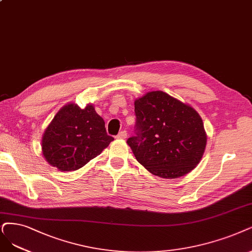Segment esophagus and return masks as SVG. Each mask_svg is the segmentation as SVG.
<instances>
[{"label":"esophagus","instance_id":"1","mask_svg":"<svg viewBox=\"0 0 252 252\" xmlns=\"http://www.w3.org/2000/svg\"><path fill=\"white\" fill-rule=\"evenodd\" d=\"M126 136H127L126 131H121V132H119V134L116 136V138H117V139H126Z\"/></svg>","mask_w":252,"mask_h":252}]
</instances>
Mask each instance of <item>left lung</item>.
<instances>
[{
	"instance_id": "1",
	"label": "left lung",
	"mask_w": 252,
	"mask_h": 252,
	"mask_svg": "<svg viewBox=\"0 0 252 252\" xmlns=\"http://www.w3.org/2000/svg\"><path fill=\"white\" fill-rule=\"evenodd\" d=\"M136 135L126 143L151 173L176 179L200 162L207 145L202 119L195 109L163 91L135 100Z\"/></svg>"
}]
</instances>
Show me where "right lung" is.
<instances>
[{
	"label": "right lung",
	"instance_id": "obj_1",
	"mask_svg": "<svg viewBox=\"0 0 252 252\" xmlns=\"http://www.w3.org/2000/svg\"><path fill=\"white\" fill-rule=\"evenodd\" d=\"M105 121L92 105L81 109L70 104L55 115L42 136V154L60 171H73L86 165L113 141Z\"/></svg>",
	"mask_w": 252,
	"mask_h": 252
}]
</instances>
